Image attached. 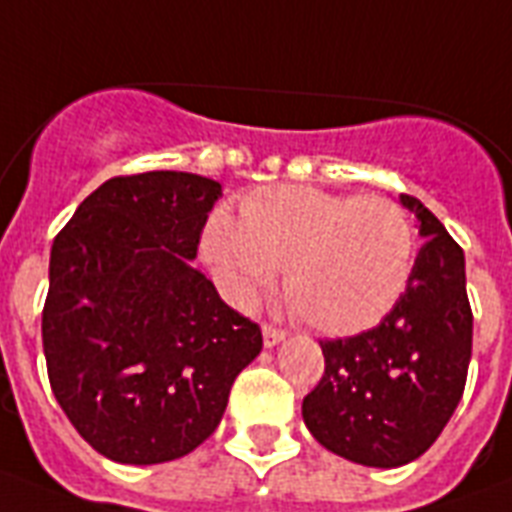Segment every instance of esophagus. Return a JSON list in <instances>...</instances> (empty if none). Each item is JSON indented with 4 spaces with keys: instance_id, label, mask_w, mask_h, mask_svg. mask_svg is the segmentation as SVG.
Here are the masks:
<instances>
[{
    "instance_id": "34e87169",
    "label": "esophagus",
    "mask_w": 512,
    "mask_h": 512,
    "mask_svg": "<svg viewBox=\"0 0 512 512\" xmlns=\"http://www.w3.org/2000/svg\"><path fill=\"white\" fill-rule=\"evenodd\" d=\"M284 339H286V331H281V328L265 323V326H263V342H265V347H276V344L284 342Z\"/></svg>"
}]
</instances>
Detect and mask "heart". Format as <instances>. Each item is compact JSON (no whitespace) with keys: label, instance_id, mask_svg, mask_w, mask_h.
<instances>
[{"label":"heart","instance_id":"heart-1","mask_svg":"<svg viewBox=\"0 0 512 512\" xmlns=\"http://www.w3.org/2000/svg\"><path fill=\"white\" fill-rule=\"evenodd\" d=\"M415 244L413 220L394 199L265 186L244 199L239 223L210 220L205 255L239 299L284 270L294 313L321 334L344 336L392 310L413 276Z\"/></svg>","mask_w":512,"mask_h":512}]
</instances>
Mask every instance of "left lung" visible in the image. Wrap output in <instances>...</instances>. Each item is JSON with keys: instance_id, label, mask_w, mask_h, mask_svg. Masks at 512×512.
I'll use <instances>...</instances> for the list:
<instances>
[{"instance_id": "8db88e82", "label": "left lung", "mask_w": 512, "mask_h": 512, "mask_svg": "<svg viewBox=\"0 0 512 512\" xmlns=\"http://www.w3.org/2000/svg\"><path fill=\"white\" fill-rule=\"evenodd\" d=\"M400 199L426 239L413 276L378 326L323 339L326 371L302 400L326 450L373 468L410 463L436 442L463 397L473 344L463 249L421 199Z\"/></svg>"}]
</instances>
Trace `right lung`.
Here are the masks:
<instances>
[{"label": "right lung", "mask_w": 512, "mask_h": 512, "mask_svg": "<svg viewBox=\"0 0 512 512\" xmlns=\"http://www.w3.org/2000/svg\"><path fill=\"white\" fill-rule=\"evenodd\" d=\"M218 197V181L197 173L115 176L54 236L41 313L49 384L115 463L197 450L263 350L260 326L191 265Z\"/></svg>", "instance_id": "right-lung-1"}]
</instances>
